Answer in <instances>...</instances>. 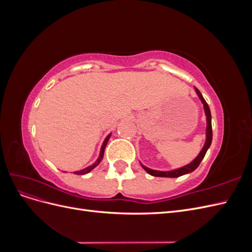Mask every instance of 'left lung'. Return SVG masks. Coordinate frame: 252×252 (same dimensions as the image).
Segmentation results:
<instances>
[{"mask_svg":"<svg viewBox=\"0 0 252 252\" xmlns=\"http://www.w3.org/2000/svg\"><path fill=\"white\" fill-rule=\"evenodd\" d=\"M195 91L197 95H199V97L201 98L202 103L204 104V109H205V113H206V117H207V129H206V143L204 145V147L202 149V151L199 154V156H197L193 161L184 166L182 167V168H179V169H175V170H172V171H157V170H152V169H149L147 168V167H145L144 165L143 168L146 170L149 174L154 175V177H165V178H178V177H181V175L183 174H186V173H189L191 172L193 170H195L197 167H199L201 161L203 159V158L205 157L206 152H207L208 148L210 147L211 145V141H212V126H211V113H210V109H209V106L208 104L206 103L205 98L203 97L202 94L199 91V89L195 88Z\"/></svg>","mask_w":252,"mask_h":252,"instance_id":"1","label":"left lung"}]
</instances>
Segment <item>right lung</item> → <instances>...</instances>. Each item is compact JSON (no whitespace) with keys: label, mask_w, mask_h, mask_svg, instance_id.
Instances as JSON below:
<instances>
[{"label":"right lung","mask_w":252,"mask_h":252,"mask_svg":"<svg viewBox=\"0 0 252 252\" xmlns=\"http://www.w3.org/2000/svg\"><path fill=\"white\" fill-rule=\"evenodd\" d=\"M109 138H110V134L109 135H107V138L105 139V141H104V143H103V145H102V148H101V154H100V158H97V161L93 165V166H89V167H87V168H85V169H83V170H80V171H75L74 172V174H80V175H82V174H86V173H88V172H90L91 170H93L94 167L101 162V159H102V158H103V156H104V151H105V147H106V145H107V142H108V140H109Z\"/></svg>","instance_id":"1"}]
</instances>
